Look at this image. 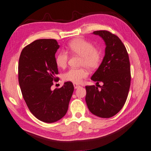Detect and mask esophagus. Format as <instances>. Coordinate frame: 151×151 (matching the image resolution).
Masks as SVG:
<instances>
[{
  "label": "esophagus",
  "instance_id": "1",
  "mask_svg": "<svg viewBox=\"0 0 151 151\" xmlns=\"http://www.w3.org/2000/svg\"><path fill=\"white\" fill-rule=\"evenodd\" d=\"M80 87H81V86H80L79 85H78V84H77V83H74V87L75 89L78 88Z\"/></svg>",
  "mask_w": 151,
  "mask_h": 151
}]
</instances>
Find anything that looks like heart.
I'll use <instances>...</instances> for the list:
<instances>
[{
    "instance_id": "1",
    "label": "heart",
    "mask_w": 151,
    "mask_h": 151,
    "mask_svg": "<svg viewBox=\"0 0 151 151\" xmlns=\"http://www.w3.org/2000/svg\"><path fill=\"white\" fill-rule=\"evenodd\" d=\"M68 52L81 57L80 65L85 66L90 70H95L99 68L102 60V51L95 48L90 42L83 38H76L69 42ZM69 55L68 52L62 51L56 58V64L60 68H65L68 64ZM88 76V72L85 68H71L63 75L64 81L80 83Z\"/></svg>"
}]
</instances>
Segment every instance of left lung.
<instances>
[{
    "instance_id": "1",
    "label": "left lung",
    "mask_w": 151,
    "mask_h": 151,
    "mask_svg": "<svg viewBox=\"0 0 151 151\" xmlns=\"http://www.w3.org/2000/svg\"><path fill=\"white\" fill-rule=\"evenodd\" d=\"M93 33L104 39L106 48L103 61L91 79L104 85L100 90L95 86H86V101L92 114L108 118L122 110L127 99L131 84L129 59L126 47L116 35L106 30Z\"/></svg>"
}]
</instances>
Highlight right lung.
I'll return each mask as SVG.
<instances>
[{
    "label": "right lung",
    "instance_id": "obj_1",
    "mask_svg": "<svg viewBox=\"0 0 151 151\" xmlns=\"http://www.w3.org/2000/svg\"><path fill=\"white\" fill-rule=\"evenodd\" d=\"M59 45L56 40L34 41L22 50L19 62V82L23 97L33 115L45 123H54L67 113L74 92L71 82L51 89L59 77L55 54Z\"/></svg>",
    "mask_w": 151,
    "mask_h": 151
}]
</instances>
